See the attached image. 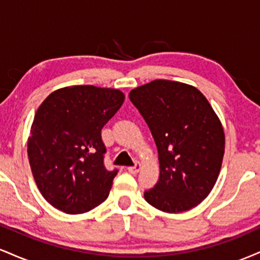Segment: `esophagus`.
I'll return each mask as SVG.
<instances>
[{
    "label": "esophagus",
    "instance_id": "34e87169",
    "mask_svg": "<svg viewBox=\"0 0 260 260\" xmlns=\"http://www.w3.org/2000/svg\"><path fill=\"white\" fill-rule=\"evenodd\" d=\"M140 169H142V164L136 162V165L131 166V168H128V171H129L131 174L136 175V174H138V172L140 171Z\"/></svg>",
    "mask_w": 260,
    "mask_h": 260
}]
</instances>
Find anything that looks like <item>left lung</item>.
<instances>
[{
  "label": "left lung",
  "instance_id": "left-lung-1",
  "mask_svg": "<svg viewBox=\"0 0 260 260\" xmlns=\"http://www.w3.org/2000/svg\"><path fill=\"white\" fill-rule=\"evenodd\" d=\"M129 99L148 123L157 148L159 181L144 199L165 213L197 207L211 192L225 153V133L196 86L156 79L134 88Z\"/></svg>",
  "mask_w": 260,
  "mask_h": 260
}]
</instances>
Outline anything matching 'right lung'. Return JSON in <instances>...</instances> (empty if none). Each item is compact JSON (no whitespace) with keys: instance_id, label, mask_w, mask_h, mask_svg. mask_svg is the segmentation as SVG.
<instances>
[{"instance_id":"1","label":"right lung","mask_w":260,"mask_h":260,"mask_svg":"<svg viewBox=\"0 0 260 260\" xmlns=\"http://www.w3.org/2000/svg\"><path fill=\"white\" fill-rule=\"evenodd\" d=\"M124 94L94 85L64 86L39 106L28 138V157L40 193L66 214H83L106 201L117 170L104 166L101 129Z\"/></svg>"}]
</instances>
